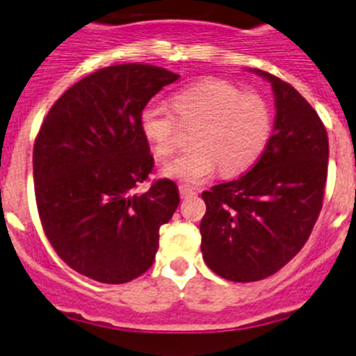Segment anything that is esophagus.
I'll return each mask as SVG.
<instances>
[{
    "mask_svg": "<svg viewBox=\"0 0 356 356\" xmlns=\"http://www.w3.org/2000/svg\"><path fill=\"white\" fill-rule=\"evenodd\" d=\"M179 195H181V198H191V196L196 195V191L193 188H188V186H179Z\"/></svg>",
    "mask_w": 356,
    "mask_h": 356,
    "instance_id": "esophagus-1",
    "label": "esophagus"
}]
</instances>
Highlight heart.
I'll return each mask as SVG.
<instances>
[{"label": "heart", "instance_id": "heart-1", "mask_svg": "<svg viewBox=\"0 0 356 356\" xmlns=\"http://www.w3.org/2000/svg\"><path fill=\"white\" fill-rule=\"evenodd\" d=\"M181 123L198 127L193 144L168 161L161 174L174 181L196 184L219 167L222 175H238L261 158L271 136V111L262 97L241 94L222 79H205L174 97ZM140 130L158 158H168L177 147L179 120L161 104H147L140 113Z\"/></svg>", "mask_w": 356, "mask_h": 356}]
</instances>
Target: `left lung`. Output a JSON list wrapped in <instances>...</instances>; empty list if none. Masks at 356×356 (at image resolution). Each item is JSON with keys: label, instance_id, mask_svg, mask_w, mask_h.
I'll list each match as a JSON object with an SVG mask.
<instances>
[{"label": "left lung", "instance_id": "obj_1", "mask_svg": "<svg viewBox=\"0 0 356 356\" xmlns=\"http://www.w3.org/2000/svg\"><path fill=\"white\" fill-rule=\"evenodd\" d=\"M254 72L273 88V136L247 174L202 193L203 259L231 282L271 277L305 247L322 210L329 163L327 130L309 102L277 76Z\"/></svg>", "mask_w": 356, "mask_h": 356}]
</instances>
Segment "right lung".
I'll return each mask as SVG.
<instances>
[{
    "label": "right lung",
    "instance_id": "add662e5",
    "mask_svg": "<svg viewBox=\"0 0 356 356\" xmlns=\"http://www.w3.org/2000/svg\"><path fill=\"white\" fill-rule=\"evenodd\" d=\"M179 74L118 64L85 76L51 106L34 140L41 226L58 257L101 284H127L151 268L160 227L179 205L177 186L153 170L140 113Z\"/></svg>",
    "mask_w": 356,
    "mask_h": 356
}]
</instances>
